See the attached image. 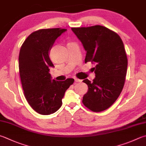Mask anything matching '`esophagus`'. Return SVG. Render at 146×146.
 <instances>
[{"label":"esophagus","instance_id":"obj_1","mask_svg":"<svg viewBox=\"0 0 146 146\" xmlns=\"http://www.w3.org/2000/svg\"><path fill=\"white\" fill-rule=\"evenodd\" d=\"M74 80H75L76 82H80L82 81V80H81V79H77V78L74 79Z\"/></svg>","mask_w":146,"mask_h":146}]
</instances>
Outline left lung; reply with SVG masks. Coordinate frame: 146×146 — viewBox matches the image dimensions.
I'll list each match as a JSON object with an SVG mask.
<instances>
[{
  "label": "left lung",
  "instance_id": "obj_1",
  "mask_svg": "<svg viewBox=\"0 0 146 146\" xmlns=\"http://www.w3.org/2000/svg\"><path fill=\"white\" fill-rule=\"evenodd\" d=\"M86 51L85 63L95 64V78L82 81L88 86L82 103L93 112L111 107L121 93L127 72L128 59L119 35L101 25L71 29Z\"/></svg>",
  "mask_w": 146,
  "mask_h": 146
}]
</instances>
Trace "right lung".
<instances>
[{"label":"right lung","instance_id":"obj_1","mask_svg":"<svg viewBox=\"0 0 146 146\" xmlns=\"http://www.w3.org/2000/svg\"><path fill=\"white\" fill-rule=\"evenodd\" d=\"M56 28L32 32L22 44L19 54V72L26 100L32 108L42 115L53 114L62 104L65 91L74 79L51 80L49 67H53L49 51L54 41L66 31Z\"/></svg>","mask_w":146,"mask_h":146}]
</instances>
